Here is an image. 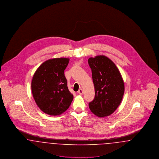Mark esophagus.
<instances>
[{
    "label": "esophagus",
    "mask_w": 159,
    "mask_h": 159,
    "mask_svg": "<svg viewBox=\"0 0 159 159\" xmlns=\"http://www.w3.org/2000/svg\"><path fill=\"white\" fill-rule=\"evenodd\" d=\"M83 91L82 89H80L79 91H78V93L79 94V95H83Z\"/></svg>",
    "instance_id": "esophagus-1"
}]
</instances>
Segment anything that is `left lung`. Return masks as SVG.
I'll return each mask as SVG.
<instances>
[{"mask_svg":"<svg viewBox=\"0 0 159 159\" xmlns=\"http://www.w3.org/2000/svg\"><path fill=\"white\" fill-rule=\"evenodd\" d=\"M88 63L95 88V98L89 107L98 117L108 116L121 103L125 92L123 78L115 64L104 55L89 58Z\"/></svg>","mask_w":159,"mask_h":159,"instance_id":"left-lung-1","label":"left lung"}]
</instances>
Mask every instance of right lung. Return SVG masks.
I'll list each match as a JSON object with an SVG mask.
<instances>
[{"instance_id":"obj_1","label":"right lung","mask_w":159,"mask_h":159,"mask_svg":"<svg viewBox=\"0 0 159 159\" xmlns=\"http://www.w3.org/2000/svg\"><path fill=\"white\" fill-rule=\"evenodd\" d=\"M69 60L67 58H58L46 61L33 76L32 94L36 104L45 113L60 115L68 109L73 99L64 76Z\"/></svg>"}]
</instances>
